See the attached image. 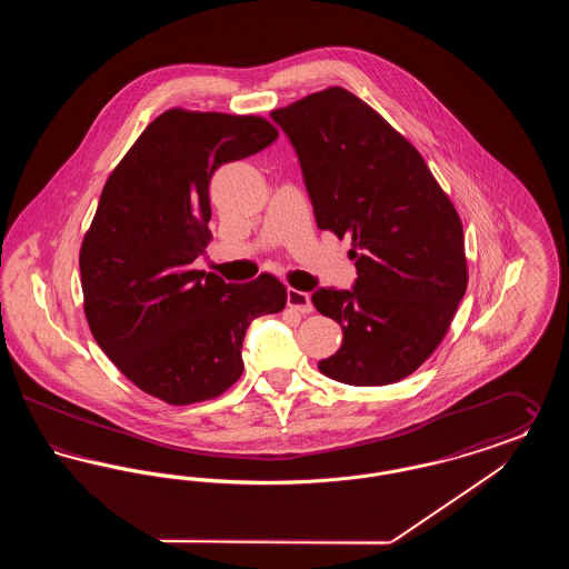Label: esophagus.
I'll use <instances>...</instances> for the list:
<instances>
[{
	"instance_id": "esophagus-1",
	"label": "esophagus",
	"mask_w": 569,
	"mask_h": 569,
	"mask_svg": "<svg viewBox=\"0 0 569 569\" xmlns=\"http://www.w3.org/2000/svg\"><path fill=\"white\" fill-rule=\"evenodd\" d=\"M288 307L295 309L298 313H311L313 311V305L309 300V295L295 290V288L288 290Z\"/></svg>"
}]
</instances>
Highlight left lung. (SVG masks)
<instances>
[{"label": "left lung", "mask_w": 569, "mask_h": 569, "mask_svg": "<svg viewBox=\"0 0 569 569\" xmlns=\"http://www.w3.org/2000/svg\"><path fill=\"white\" fill-rule=\"evenodd\" d=\"M272 121L290 138L320 230L352 237L353 290L311 302L343 330L318 369L350 386L411 376L446 337L467 290L459 213L418 149L343 87H328Z\"/></svg>", "instance_id": "obj_1"}]
</instances>
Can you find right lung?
Masks as SVG:
<instances>
[{
	"label": "right lung",
	"mask_w": 569,
	"mask_h": 569,
	"mask_svg": "<svg viewBox=\"0 0 569 569\" xmlns=\"http://www.w3.org/2000/svg\"><path fill=\"white\" fill-rule=\"evenodd\" d=\"M256 114L170 109L110 172L79 256L93 339L142 392L170 406L216 399L243 373L244 330L286 307L269 272L237 286L191 264L211 241L209 183L267 149Z\"/></svg>",
	"instance_id": "add662e5"
}]
</instances>
